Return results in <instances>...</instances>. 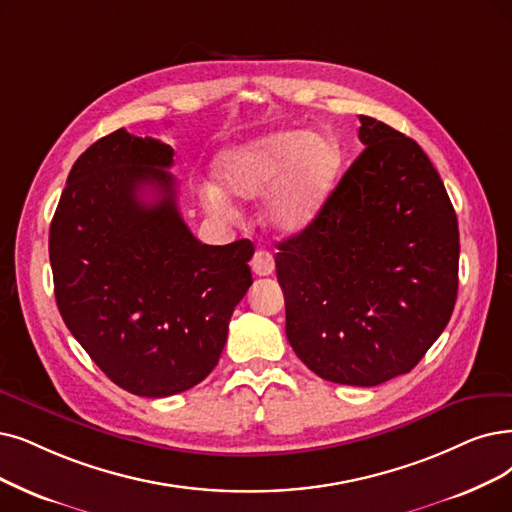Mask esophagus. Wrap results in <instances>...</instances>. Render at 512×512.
<instances>
[{
    "label": "esophagus",
    "instance_id": "1",
    "mask_svg": "<svg viewBox=\"0 0 512 512\" xmlns=\"http://www.w3.org/2000/svg\"><path fill=\"white\" fill-rule=\"evenodd\" d=\"M252 271L258 275V277H267L275 271V260H273V254L267 252V250H256L254 258H252Z\"/></svg>",
    "mask_w": 512,
    "mask_h": 512
}]
</instances>
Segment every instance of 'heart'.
<instances>
[{"label": "heart", "instance_id": "obj_1", "mask_svg": "<svg viewBox=\"0 0 512 512\" xmlns=\"http://www.w3.org/2000/svg\"><path fill=\"white\" fill-rule=\"evenodd\" d=\"M340 170V151L332 140L304 130H281L235 147L218 161L224 191L239 199L273 195L264 218L279 233H300L317 218ZM208 208L227 212L218 187L203 191Z\"/></svg>", "mask_w": 512, "mask_h": 512}]
</instances>
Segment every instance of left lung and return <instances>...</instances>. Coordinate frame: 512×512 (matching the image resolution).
I'll return each mask as SVG.
<instances>
[{
	"mask_svg": "<svg viewBox=\"0 0 512 512\" xmlns=\"http://www.w3.org/2000/svg\"><path fill=\"white\" fill-rule=\"evenodd\" d=\"M363 153L317 218L277 245L285 334L323 380L376 386L414 370L452 317L458 218L416 140L359 115Z\"/></svg>",
	"mask_w": 512,
	"mask_h": 512,
	"instance_id": "left-lung-1",
	"label": "left lung"
}]
</instances>
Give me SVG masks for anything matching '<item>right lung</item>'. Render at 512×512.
Wrapping results in <instances>:
<instances>
[{"label": "right lung", "mask_w": 512, "mask_h": 512, "mask_svg": "<svg viewBox=\"0 0 512 512\" xmlns=\"http://www.w3.org/2000/svg\"><path fill=\"white\" fill-rule=\"evenodd\" d=\"M172 157L166 142L124 128L96 140L73 163L50 224L69 332L117 386L153 399L214 370L252 285L250 239L206 245L182 220Z\"/></svg>", "instance_id": "right-lung-1"}]
</instances>
